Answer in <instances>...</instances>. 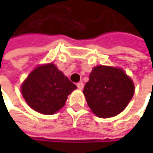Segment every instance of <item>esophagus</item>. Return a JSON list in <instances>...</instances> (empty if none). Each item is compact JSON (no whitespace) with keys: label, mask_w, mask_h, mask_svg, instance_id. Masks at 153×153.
Returning a JSON list of instances; mask_svg holds the SVG:
<instances>
[{"label":"esophagus","mask_w":153,"mask_h":153,"mask_svg":"<svg viewBox=\"0 0 153 153\" xmlns=\"http://www.w3.org/2000/svg\"><path fill=\"white\" fill-rule=\"evenodd\" d=\"M77 87H78L79 89H83V88H84L83 82H79V83H77Z\"/></svg>","instance_id":"34e87169"}]
</instances>
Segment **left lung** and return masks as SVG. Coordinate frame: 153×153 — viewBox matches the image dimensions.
Segmentation results:
<instances>
[{
	"label": "left lung",
	"instance_id": "left-lung-1",
	"mask_svg": "<svg viewBox=\"0 0 153 153\" xmlns=\"http://www.w3.org/2000/svg\"><path fill=\"white\" fill-rule=\"evenodd\" d=\"M134 92L133 81L123 70L104 65L92 70L83 89L88 105L100 118L113 117L121 112Z\"/></svg>",
	"mask_w": 153,
	"mask_h": 153
}]
</instances>
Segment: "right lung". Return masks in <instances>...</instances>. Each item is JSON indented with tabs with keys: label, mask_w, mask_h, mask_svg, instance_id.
I'll use <instances>...</instances> for the list:
<instances>
[{
	"label": "right lung",
	"mask_w": 153,
	"mask_h": 153,
	"mask_svg": "<svg viewBox=\"0 0 153 153\" xmlns=\"http://www.w3.org/2000/svg\"><path fill=\"white\" fill-rule=\"evenodd\" d=\"M76 85L54 64L36 67L24 81L21 91L28 105L42 114H53L65 105Z\"/></svg>",
	"instance_id": "add662e5"
}]
</instances>
